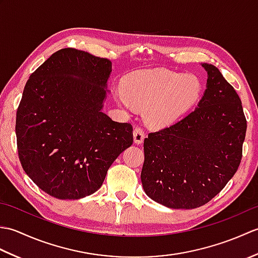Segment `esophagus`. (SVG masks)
<instances>
[{
  "label": "esophagus",
  "mask_w": 258,
  "mask_h": 258,
  "mask_svg": "<svg viewBox=\"0 0 258 258\" xmlns=\"http://www.w3.org/2000/svg\"><path fill=\"white\" fill-rule=\"evenodd\" d=\"M133 136H134L135 144H142L145 139V133L141 127H135L134 132H133Z\"/></svg>",
  "instance_id": "obj_1"
}]
</instances>
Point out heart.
I'll return each instance as SVG.
<instances>
[{"label": "heart", "mask_w": 258, "mask_h": 258, "mask_svg": "<svg viewBox=\"0 0 258 258\" xmlns=\"http://www.w3.org/2000/svg\"><path fill=\"white\" fill-rule=\"evenodd\" d=\"M202 90V80L196 74L153 69L127 76L117 100L127 108H144L146 123L161 128L188 112L199 101Z\"/></svg>", "instance_id": "heart-1"}]
</instances>
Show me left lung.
<instances>
[{
  "mask_svg": "<svg viewBox=\"0 0 258 258\" xmlns=\"http://www.w3.org/2000/svg\"><path fill=\"white\" fill-rule=\"evenodd\" d=\"M193 112L144 140L141 180L146 195L179 210L205 205L225 187L242 160L247 123L234 87L216 67Z\"/></svg>",
  "mask_w": 258,
  "mask_h": 258,
  "instance_id": "left-lung-1",
  "label": "left lung"
}]
</instances>
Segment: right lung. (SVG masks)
I'll use <instances>...</instances> for the list:
<instances>
[{"instance_id": "right-lung-1", "label": "right lung", "mask_w": 258, "mask_h": 258, "mask_svg": "<svg viewBox=\"0 0 258 258\" xmlns=\"http://www.w3.org/2000/svg\"><path fill=\"white\" fill-rule=\"evenodd\" d=\"M112 62L63 48L27 80L16 112L22 167L45 193L79 200L101 187L109 166L133 144V127L102 112Z\"/></svg>"}]
</instances>
